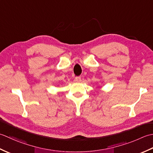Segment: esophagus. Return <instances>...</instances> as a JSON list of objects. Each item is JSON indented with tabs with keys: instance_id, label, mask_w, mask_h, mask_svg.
Returning <instances> with one entry per match:
<instances>
[{
	"instance_id": "34e87169",
	"label": "esophagus",
	"mask_w": 153,
	"mask_h": 153,
	"mask_svg": "<svg viewBox=\"0 0 153 153\" xmlns=\"http://www.w3.org/2000/svg\"><path fill=\"white\" fill-rule=\"evenodd\" d=\"M75 81L77 82H80L81 81V77L80 76H76L75 78Z\"/></svg>"
}]
</instances>
